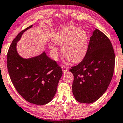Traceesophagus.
I'll list each match as a JSON object with an SVG mask.
<instances>
[{
	"instance_id": "34e87169",
	"label": "esophagus",
	"mask_w": 123,
	"mask_h": 123,
	"mask_svg": "<svg viewBox=\"0 0 123 123\" xmlns=\"http://www.w3.org/2000/svg\"><path fill=\"white\" fill-rule=\"evenodd\" d=\"M62 71L63 72H66L68 70V68L67 67H65V66H62Z\"/></svg>"
}]
</instances>
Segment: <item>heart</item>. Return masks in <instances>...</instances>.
Returning a JSON list of instances; mask_svg holds the SVG:
<instances>
[{
    "label": "heart",
    "mask_w": 123,
    "mask_h": 123,
    "mask_svg": "<svg viewBox=\"0 0 123 123\" xmlns=\"http://www.w3.org/2000/svg\"><path fill=\"white\" fill-rule=\"evenodd\" d=\"M53 42L60 46H63L62 53L72 62H77L84 58L88 49V35L82 29L68 27L53 37ZM50 52L57 58L58 55V49L53 44L49 45Z\"/></svg>",
    "instance_id": "obj_1"
}]
</instances>
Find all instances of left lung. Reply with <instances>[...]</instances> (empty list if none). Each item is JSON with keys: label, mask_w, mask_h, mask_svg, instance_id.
Wrapping results in <instances>:
<instances>
[{"label": "left lung", "mask_w": 123, "mask_h": 123, "mask_svg": "<svg viewBox=\"0 0 123 123\" xmlns=\"http://www.w3.org/2000/svg\"><path fill=\"white\" fill-rule=\"evenodd\" d=\"M115 61L110 40L96 29L84 59L70 70L74 78L72 91L77 101L91 104L104 94L112 79Z\"/></svg>", "instance_id": "1"}]
</instances>
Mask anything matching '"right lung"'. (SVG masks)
I'll return each mask as SVG.
<instances>
[{
    "mask_svg": "<svg viewBox=\"0 0 123 123\" xmlns=\"http://www.w3.org/2000/svg\"><path fill=\"white\" fill-rule=\"evenodd\" d=\"M31 25L18 34L7 53L8 71L16 89L31 104L43 105L50 102L57 92L62 70L44 51L41 55L24 58L17 50V43Z\"/></svg>",
    "mask_w": 123,
    "mask_h": 123,
    "instance_id": "obj_1",
    "label": "right lung"
}]
</instances>
